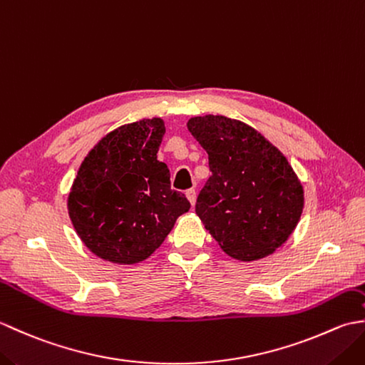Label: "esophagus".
<instances>
[{
  "label": "esophagus",
  "instance_id": "34e87169",
  "mask_svg": "<svg viewBox=\"0 0 365 365\" xmlns=\"http://www.w3.org/2000/svg\"><path fill=\"white\" fill-rule=\"evenodd\" d=\"M185 195H187V197H188V200H190V204L191 205H195L196 204V190H188L187 192H185Z\"/></svg>",
  "mask_w": 365,
  "mask_h": 365
}]
</instances>
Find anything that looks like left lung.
Returning a JSON list of instances; mask_svg holds the SVG:
<instances>
[{
  "label": "left lung",
  "instance_id": "1",
  "mask_svg": "<svg viewBox=\"0 0 365 365\" xmlns=\"http://www.w3.org/2000/svg\"><path fill=\"white\" fill-rule=\"evenodd\" d=\"M190 133L208 153L212 177L196 215L230 257L252 262L273 254L293 234L304 190L284 153L247 123L196 115Z\"/></svg>",
  "mask_w": 365,
  "mask_h": 365
}]
</instances>
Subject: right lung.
Here are the masks:
<instances>
[{"label": "right lung", "mask_w": 365, "mask_h": 365, "mask_svg": "<svg viewBox=\"0 0 365 365\" xmlns=\"http://www.w3.org/2000/svg\"><path fill=\"white\" fill-rule=\"evenodd\" d=\"M165 131L160 118L125 123L83 160L67 208L97 257L119 265L145 260L190 210L185 195L170 190L168 166L157 160Z\"/></svg>", "instance_id": "obj_1"}]
</instances>
